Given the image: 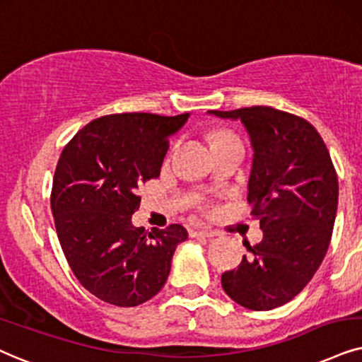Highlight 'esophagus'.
Instances as JSON below:
<instances>
[{
	"mask_svg": "<svg viewBox=\"0 0 362 362\" xmlns=\"http://www.w3.org/2000/svg\"><path fill=\"white\" fill-rule=\"evenodd\" d=\"M190 235L192 237H207V239H212V237L217 235V232L210 230V228H192Z\"/></svg>",
	"mask_w": 362,
	"mask_h": 362,
	"instance_id": "esophagus-1",
	"label": "esophagus"
}]
</instances>
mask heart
<instances>
[{
    "label": "heart",
    "instance_id": "obj_1",
    "mask_svg": "<svg viewBox=\"0 0 362 362\" xmlns=\"http://www.w3.org/2000/svg\"><path fill=\"white\" fill-rule=\"evenodd\" d=\"M232 135H234V134H230V132H218V134H215L214 141L218 140V139H222V136H232Z\"/></svg>",
    "mask_w": 362,
    "mask_h": 362
}]
</instances>
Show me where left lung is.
Segmentation results:
<instances>
[{"label":"left lung","instance_id":"left-lung-1","mask_svg":"<svg viewBox=\"0 0 362 362\" xmlns=\"http://www.w3.org/2000/svg\"><path fill=\"white\" fill-rule=\"evenodd\" d=\"M209 113L239 118L249 132L254 165L247 200L264 232L259 244H244L249 254L222 274V287L247 309L279 308L308 286L326 257L339 197L336 168L303 117L262 105Z\"/></svg>","mask_w":362,"mask_h":362}]
</instances>
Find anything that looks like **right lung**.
Listing matches in <instances>:
<instances>
[{
  "label": "right lung",
  "mask_w": 362,
  "mask_h": 362,
  "mask_svg": "<svg viewBox=\"0 0 362 362\" xmlns=\"http://www.w3.org/2000/svg\"><path fill=\"white\" fill-rule=\"evenodd\" d=\"M187 118L100 117L59 155L49 199L59 245L81 286L105 303L134 308L158 294L189 235L178 223L152 232L132 226L139 185L160 175L168 139Z\"/></svg>",
  "instance_id": "add662e5"
}]
</instances>
